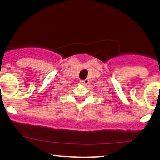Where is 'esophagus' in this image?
I'll list each match as a JSON object with an SVG mask.
<instances>
[{"label": "esophagus", "instance_id": "1", "mask_svg": "<svg viewBox=\"0 0 160 160\" xmlns=\"http://www.w3.org/2000/svg\"><path fill=\"white\" fill-rule=\"evenodd\" d=\"M80 83H81V85H87L89 83V80L87 79V78H86V79L81 80Z\"/></svg>", "mask_w": 160, "mask_h": 160}]
</instances>
